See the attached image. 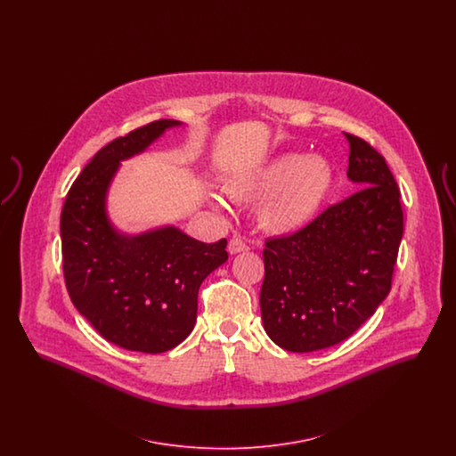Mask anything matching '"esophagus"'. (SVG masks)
Segmentation results:
<instances>
[{
	"mask_svg": "<svg viewBox=\"0 0 456 456\" xmlns=\"http://www.w3.org/2000/svg\"><path fill=\"white\" fill-rule=\"evenodd\" d=\"M227 249H229L231 255H238V253H242V251H248V246L244 244L242 239L234 236V238L229 240V248H227Z\"/></svg>",
	"mask_w": 456,
	"mask_h": 456,
	"instance_id": "obj_1",
	"label": "esophagus"
}]
</instances>
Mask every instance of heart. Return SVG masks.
I'll list each match as a JSON object with an SVG mask.
<instances>
[{
  "label": "heart",
  "instance_id": "heart-1",
  "mask_svg": "<svg viewBox=\"0 0 456 456\" xmlns=\"http://www.w3.org/2000/svg\"><path fill=\"white\" fill-rule=\"evenodd\" d=\"M333 169L323 157L283 153L249 173L231 179L227 195L236 201L257 203L256 220L270 236H290L303 231L325 205L333 188ZM212 205L225 203L212 195Z\"/></svg>",
  "mask_w": 456,
  "mask_h": 456
}]
</instances>
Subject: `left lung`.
Returning a JSON list of instances; mask_svg holds the SVG:
<instances>
[{
    "label": "left lung",
    "instance_id": "obj_1",
    "mask_svg": "<svg viewBox=\"0 0 456 456\" xmlns=\"http://www.w3.org/2000/svg\"><path fill=\"white\" fill-rule=\"evenodd\" d=\"M346 136L347 177L359 191L303 231L268 239L263 251V328L289 352L344 342L390 292L403 234L400 191L383 155L364 140Z\"/></svg>",
    "mask_w": 456,
    "mask_h": 456
}]
</instances>
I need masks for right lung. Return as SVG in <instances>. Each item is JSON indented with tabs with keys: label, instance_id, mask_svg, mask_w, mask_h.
I'll return each instance as SVG.
<instances>
[{
	"label": "right lung",
	"instance_id": "right-lung-1",
	"mask_svg": "<svg viewBox=\"0 0 456 456\" xmlns=\"http://www.w3.org/2000/svg\"><path fill=\"white\" fill-rule=\"evenodd\" d=\"M184 123L153 121L108 143L71 184L61 212L66 289L77 311L118 347L160 354L195 328L198 289L227 261V240L190 238L175 225L128 234L109 217L110 184L123 160Z\"/></svg>",
	"mask_w": 456,
	"mask_h": 456
}]
</instances>
